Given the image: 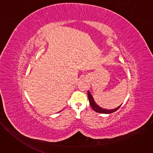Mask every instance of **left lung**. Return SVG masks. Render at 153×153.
<instances>
[{
  "label": "left lung",
  "mask_w": 153,
  "mask_h": 153,
  "mask_svg": "<svg viewBox=\"0 0 153 153\" xmlns=\"http://www.w3.org/2000/svg\"><path fill=\"white\" fill-rule=\"evenodd\" d=\"M88 99H89V101H90V104L91 106L92 107V108L96 112H97V113H99L110 114V113H114V112L116 111L121 106V105H120L117 108H116L115 109H113V110H106V109H103V108H101L100 106H99L96 103V102L94 101V100L93 99V97L92 94H91V93L89 91H88Z\"/></svg>",
  "instance_id": "8db88e82"
}]
</instances>
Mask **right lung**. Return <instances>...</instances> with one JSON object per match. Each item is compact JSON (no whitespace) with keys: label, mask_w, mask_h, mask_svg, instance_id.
<instances>
[{"label":"right lung","mask_w":153,"mask_h":153,"mask_svg":"<svg viewBox=\"0 0 153 153\" xmlns=\"http://www.w3.org/2000/svg\"><path fill=\"white\" fill-rule=\"evenodd\" d=\"M59 112H60V111H59Z\"/></svg>","instance_id":"add662e5"}]
</instances>
